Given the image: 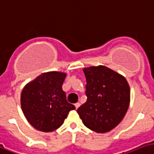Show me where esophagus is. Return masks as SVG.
Segmentation results:
<instances>
[{
  "label": "esophagus",
  "instance_id": "obj_1",
  "mask_svg": "<svg viewBox=\"0 0 154 154\" xmlns=\"http://www.w3.org/2000/svg\"><path fill=\"white\" fill-rule=\"evenodd\" d=\"M79 106H80V103H79V102H77V103L75 104V109H77L79 107Z\"/></svg>",
  "mask_w": 154,
  "mask_h": 154
}]
</instances>
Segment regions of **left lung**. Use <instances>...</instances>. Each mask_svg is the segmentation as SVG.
Instances as JSON below:
<instances>
[{"instance_id": "obj_1", "label": "left lung", "mask_w": 154, "mask_h": 154, "mask_svg": "<svg viewBox=\"0 0 154 154\" xmlns=\"http://www.w3.org/2000/svg\"><path fill=\"white\" fill-rule=\"evenodd\" d=\"M87 101L77 109L84 124L97 133L119 125L130 104V88L124 77L105 66L84 68Z\"/></svg>"}]
</instances>
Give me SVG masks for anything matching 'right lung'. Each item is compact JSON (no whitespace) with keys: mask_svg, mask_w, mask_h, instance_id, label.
Listing matches in <instances>:
<instances>
[{"mask_svg":"<svg viewBox=\"0 0 154 154\" xmlns=\"http://www.w3.org/2000/svg\"><path fill=\"white\" fill-rule=\"evenodd\" d=\"M66 74L57 71L43 73L24 87L21 107L30 124L39 131L50 132L64 122L75 107L68 103L62 86Z\"/></svg>","mask_w":154,"mask_h":154,"instance_id":"obj_1","label":"right lung"}]
</instances>
